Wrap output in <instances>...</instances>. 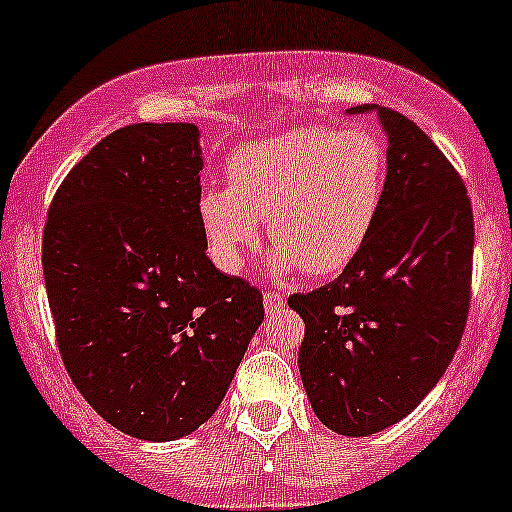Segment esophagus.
Here are the masks:
<instances>
[{"instance_id": "34e87169", "label": "esophagus", "mask_w": 512, "mask_h": 512, "mask_svg": "<svg viewBox=\"0 0 512 512\" xmlns=\"http://www.w3.org/2000/svg\"><path fill=\"white\" fill-rule=\"evenodd\" d=\"M282 304H285V294L275 292V289H267V292H265V309H267V312H277Z\"/></svg>"}]
</instances>
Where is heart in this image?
Listing matches in <instances>:
<instances>
[{
	"label": "heart",
	"instance_id": "1",
	"mask_svg": "<svg viewBox=\"0 0 512 512\" xmlns=\"http://www.w3.org/2000/svg\"><path fill=\"white\" fill-rule=\"evenodd\" d=\"M227 180L230 188L200 198L205 235L225 270H240L257 220H267L285 265L329 277L359 255L379 220L386 148L366 128H294L235 151Z\"/></svg>",
	"mask_w": 512,
	"mask_h": 512
}]
</instances>
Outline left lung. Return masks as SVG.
Wrapping results in <instances>:
<instances>
[{
  "label": "left lung",
  "instance_id": "left-lung-1",
  "mask_svg": "<svg viewBox=\"0 0 512 512\" xmlns=\"http://www.w3.org/2000/svg\"><path fill=\"white\" fill-rule=\"evenodd\" d=\"M376 111L386 151L379 220L329 285L292 294L304 319L299 374L319 421L371 436L409 416L451 364L471 307L473 208L436 143L399 111Z\"/></svg>",
  "mask_w": 512,
  "mask_h": 512
}]
</instances>
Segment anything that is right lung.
I'll return each mask as SVG.
<instances>
[{
	"mask_svg": "<svg viewBox=\"0 0 512 512\" xmlns=\"http://www.w3.org/2000/svg\"><path fill=\"white\" fill-rule=\"evenodd\" d=\"M198 138L193 123L108 133L69 170L44 225L66 371L98 416L143 441L208 421L265 319L260 289L205 255Z\"/></svg>",
	"mask_w": 512,
	"mask_h": 512,
	"instance_id": "add662e5",
	"label": "right lung"
}]
</instances>
